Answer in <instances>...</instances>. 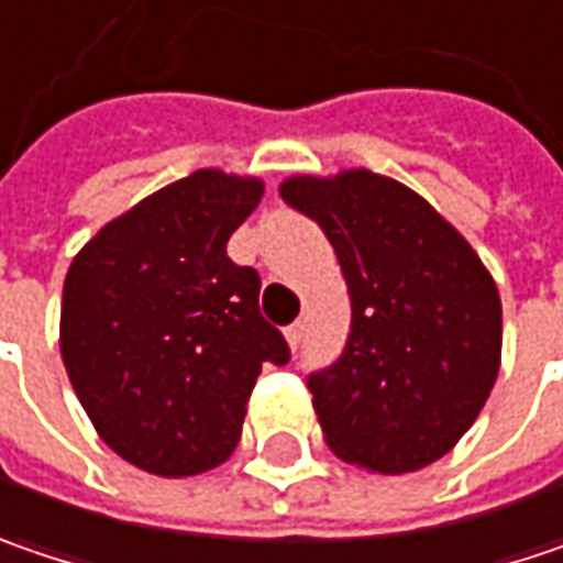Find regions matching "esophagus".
I'll list each match as a JSON object with an SVG mask.
<instances>
[{
	"mask_svg": "<svg viewBox=\"0 0 563 563\" xmlns=\"http://www.w3.org/2000/svg\"><path fill=\"white\" fill-rule=\"evenodd\" d=\"M302 331H306V324H302V321H296V324H289V328H286V344H289L292 350L302 344Z\"/></svg>",
	"mask_w": 563,
	"mask_h": 563,
	"instance_id": "obj_1",
	"label": "esophagus"
}]
</instances>
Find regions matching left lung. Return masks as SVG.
I'll use <instances>...</instances> for the list:
<instances>
[{"mask_svg":"<svg viewBox=\"0 0 563 563\" xmlns=\"http://www.w3.org/2000/svg\"><path fill=\"white\" fill-rule=\"evenodd\" d=\"M280 197L328 235L353 309L344 353L309 376L324 443L379 475L427 468L468 433L497 382V283L462 232L395 178L292 175Z\"/></svg>","mask_w":563,"mask_h":563,"instance_id":"left-lung-1","label":"left lung"}]
</instances>
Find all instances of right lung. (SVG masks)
I'll return each instance as SVG.
<instances>
[{
    "instance_id": "right-lung-1",
    "label": "right lung",
    "mask_w": 563,
    "mask_h": 563,
    "mask_svg": "<svg viewBox=\"0 0 563 563\" xmlns=\"http://www.w3.org/2000/svg\"><path fill=\"white\" fill-rule=\"evenodd\" d=\"M264 181L200 168L111 219L63 283L59 350L98 437L130 465L190 478L239 446L264 363L289 347L229 235Z\"/></svg>"
}]
</instances>
